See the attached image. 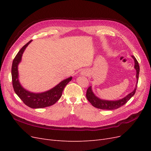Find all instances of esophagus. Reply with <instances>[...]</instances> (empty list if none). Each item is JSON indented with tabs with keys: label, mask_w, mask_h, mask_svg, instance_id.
Instances as JSON below:
<instances>
[{
	"label": "esophagus",
	"mask_w": 151,
	"mask_h": 151,
	"mask_svg": "<svg viewBox=\"0 0 151 151\" xmlns=\"http://www.w3.org/2000/svg\"><path fill=\"white\" fill-rule=\"evenodd\" d=\"M89 74V72L87 70H83L81 72V75L83 76H88Z\"/></svg>",
	"instance_id": "34e87169"
}]
</instances>
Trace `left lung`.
Returning a JSON list of instances; mask_svg holds the SVG:
<instances>
[{
    "mask_svg": "<svg viewBox=\"0 0 151 151\" xmlns=\"http://www.w3.org/2000/svg\"><path fill=\"white\" fill-rule=\"evenodd\" d=\"M132 57L133 58L134 60V62H135L134 68L136 70V72H137L136 73L137 83H136L134 90L132 91V92H131L130 94L127 95L125 97H124L121 99L116 100V101H108V100L99 99L96 96H95V94L93 92L92 88H91V86H90L89 87L88 89H87L86 98L94 107L99 108V109H108V110L115 109L122 106L123 105H124L135 94L136 89H137V83H138L140 68H139V63L135 57L133 55H132Z\"/></svg>",
    "mask_w": 151,
    "mask_h": 151,
    "instance_id": "8db88e82",
    "label": "left lung"
}]
</instances>
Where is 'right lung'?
<instances>
[{
  "label": "right lung",
  "instance_id": "add662e5",
  "mask_svg": "<svg viewBox=\"0 0 151 151\" xmlns=\"http://www.w3.org/2000/svg\"><path fill=\"white\" fill-rule=\"evenodd\" d=\"M29 41L19 50L15 58H14L11 68L12 81L14 90L23 103L31 108H42L52 106L62 96V94L65 86L72 80V77L61 81L60 83L52 89L41 93L29 92L22 88L18 77V65L21 61L22 54L26 48L31 43Z\"/></svg>",
  "mask_w": 151,
  "mask_h": 151
}]
</instances>
